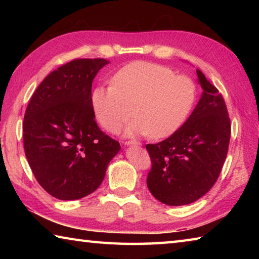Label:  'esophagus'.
<instances>
[{
	"label": "esophagus",
	"mask_w": 259,
	"mask_h": 259,
	"mask_svg": "<svg viewBox=\"0 0 259 259\" xmlns=\"http://www.w3.org/2000/svg\"><path fill=\"white\" fill-rule=\"evenodd\" d=\"M125 145H136V146H142V144H140L139 142H136V140H126V142L124 143Z\"/></svg>",
	"instance_id": "34e87169"
}]
</instances>
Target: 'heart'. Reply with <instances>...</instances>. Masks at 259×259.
Masks as SVG:
<instances>
[{
	"instance_id": "1",
	"label": "heart",
	"mask_w": 259,
	"mask_h": 259,
	"mask_svg": "<svg viewBox=\"0 0 259 259\" xmlns=\"http://www.w3.org/2000/svg\"><path fill=\"white\" fill-rule=\"evenodd\" d=\"M195 97L191 77L160 64L134 61L113 74L111 85L95 88L91 103L99 123L109 133H119L133 112L126 136L164 138L184 123Z\"/></svg>"
}]
</instances>
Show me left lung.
<instances>
[{"label":"left lung","mask_w":259,"mask_h":259,"mask_svg":"<svg viewBox=\"0 0 259 259\" xmlns=\"http://www.w3.org/2000/svg\"><path fill=\"white\" fill-rule=\"evenodd\" d=\"M196 74L203 93L190 117L170 137L146 145L152 162L147 187L168 205L192 203L209 192L229 151L231 121L225 100L200 69Z\"/></svg>","instance_id":"left-lung-1"}]
</instances>
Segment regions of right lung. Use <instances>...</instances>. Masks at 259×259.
<instances>
[{"instance_id":"right-lung-1","label":"right lung","mask_w":259,"mask_h":259,"mask_svg":"<svg viewBox=\"0 0 259 259\" xmlns=\"http://www.w3.org/2000/svg\"><path fill=\"white\" fill-rule=\"evenodd\" d=\"M103 58L74 59L36 88L23 122L24 150L37 183L59 200H77L99 187L120 144L95 121L91 87Z\"/></svg>"}]
</instances>
